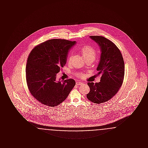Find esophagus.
<instances>
[{
    "label": "esophagus",
    "instance_id": "obj_1",
    "mask_svg": "<svg viewBox=\"0 0 148 148\" xmlns=\"http://www.w3.org/2000/svg\"><path fill=\"white\" fill-rule=\"evenodd\" d=\"M83 84V83L79 82H77L76 83V84L77 85H82Z\"/></svg>",
    "mask_w": 148,
    "mask_h": 148
}]
</instances>
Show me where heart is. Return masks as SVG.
<instances>
[{"label": "heart", "mask_w": 148, "mask_h": 148, "mask_svg": "<svg viewBox=\"0 0 148 148\" xmlns=\"http://www.w3.org/2000/svg\"><path fill=\"white\" fill-rule=\"evenodd\" d=\"M82 53L83 54V56H84L85 59L86 60L88 59H92L94 60L95 59L96 51L91 47H90V46L85 47L82 49ZM71 58H72V56H71L69 58V62H71ZM77 75L79 77H83L84 76V75L82 73L78 74Z\"/></svg>", "instance_id": "1"}]
</instances>
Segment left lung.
I'll return each instance as SVG.
<instances>
[{"mask_svg":"<svg viewBox=\"0 0 148 148\" xmlns=\"http://www.w3.org/2000/svg\"><path fill=\"white\" fill-rule=\"evenodd\" d=\"M90 38L100 49V59L97 70L101 77L99 83H88L90 92L86 97L94 103L100 104L113 98L119 90L124 80L125 65L120 51L112 42L102 36H90Z\"/></svg>","mask_w":148,"mask_h":148,"instance_id":"obj_1","label":"left lung"}]
</instances>
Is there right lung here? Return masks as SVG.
<instances>
[{"label": "right lung", "mask_w": 148, "mask_h": 148, "mask_svg": "<svg viewBox=\"0 0 148 148\" xmlns=\"http://www.w3.org/2000/svg\"><path fill=\"white\" fill-rule=\"evenodd\" d=\"M76 44L54 39L37 45L29 54L26 79L31 94L42 104L54 107L66 99L74 87L73 79L56 81V74L66 63L69 50Z\"/></svg>", "instance_id": "add662e5"}]
</instances>
